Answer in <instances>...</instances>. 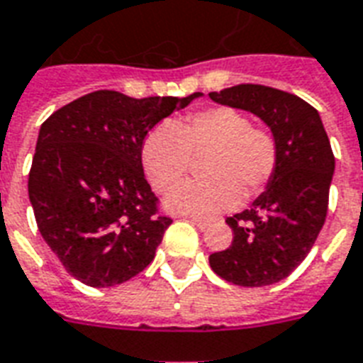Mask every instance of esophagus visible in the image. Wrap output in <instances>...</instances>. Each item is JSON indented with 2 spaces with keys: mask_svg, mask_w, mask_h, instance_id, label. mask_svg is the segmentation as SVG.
Here are the masks:
<instances>
[{
  "mask_svg": "<svg viewBox=\"0 0 363 363\" xmlns=\"http://www.w3.org/2000/svg\"><path fill=\"white\" fill-rule=\"evenodd\" d=\"M188 220H190V223H194L196 226H200V228H206V226L211 223V220L206 217H188Z\"/></svg>",
  "mask_w": 363,
  "mask_h": 363,
  "instance_id": "1",
  "label": "esophagus"
}]
</instances>
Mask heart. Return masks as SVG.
<instances>
[{
  "instance_id": "b5f03b06",
  "label": "heart",
  "mask_w": 363,
  "mask_h": 363,
  "mask_svg": "<svg viewBox=\"0 0 363 363\" xmlns=\"http://www.w3.org/2000/svg\"><path fill=\"white\" fill-rule=\"evenodd\" d=\"M212 152L204 172L211 179L174 186L186 178L191 156ZM143 167L167 209L182 215L228 211L243 194L255 198L276 175L280 150L268 129L251 125L247 116L230 106H213L188 114L179 123L163 121L143 143Z\"/></svg>"
}]
</instances>
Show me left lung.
Wrapping results in <instances>:
<instances>
[{"label": "left lung", "mask_w": 363, "mask_h": 363, "mask_svg": "<svg viewBox=\"0 0 363 363\" xmlns=\"http://www.w3.org/2000/svg\"><path fill=\"white\" fill-rule=\"evenodd\" d=\"M209 96L261 118L280 150L267 190L249 209L226 218L234 240L209 255V264L236 286H272L304 261L325 223L335 171L328 133L316 108L286 91L242 83Z\"/></svg>", "instance_id": "1"}]
</instances>
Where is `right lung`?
Returning <instances> with one entry per match:
<instances>
[{
	"mask_svg": "<svg viewBox=\"0 0 363 363\" xmlns=\"http://www.w3.org/2000/svg\"><path fill=\"white\" fill-rule=\"evenodd\" d=\"M198 96L95 91L43 121L28 196L41 236L76 280L118 286L152 262L173 220L157 213L143 143L152 127Z\"/></svg>",
	"mask_w": 363,
	"mask_h": 363,
	"instance_id": "right-lung-1",
	"label": "right lung"
}]
</instances>
